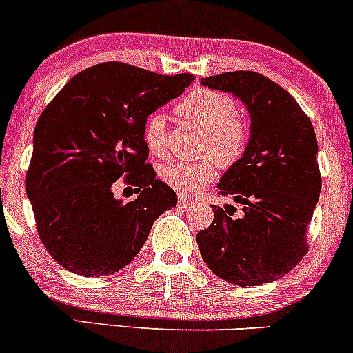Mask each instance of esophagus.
<instances>
[{
  "label": "esophagus",
  "mask_w": 353,
  "mask_h": 353,
  "mask_svg": "<svg viewBox=\"0 0 353 353\" xmlns=\"http://www.w3.org/2000/svg\"><path fill=\"white\" fill-rule=\"evenodd\" d=\"M192 199H189V197H179V206L182 208H192Z\"/></svg>",
  "instance_id": "obj_1"
}]
</instances>
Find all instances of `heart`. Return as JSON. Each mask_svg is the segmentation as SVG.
I'll return each instance as SVG.
<instances>
[{
  "label": "heart",
  "instance_id": "obj_1",
  "mask_svg": "<svg viewBox=\"0 0 353 353\" xmlns=\"http://www.w3.org/2000/svg\"><path fill=\"white\" fill-rule=\"evenodd\" d=\"M182 119L204 130L203 154L208 159L171 161L161 168V179L180 194H196L216 176V161L221 166H232L244 156L250 142L248 124L237 114L236 100L229 93L197 88L183 97L176 105ZM143 142L154 157H164L168 150V128L163 114L154 112L143 123Z\"/></svg>",
  "mask_w": 353,
  "mask_h": 353
}]
</instances>
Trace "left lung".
Masks as SVG:
<instances>
[{
    "instance_id": "left-lung-1",
    "label": "left lung",
    "mask_w": 353,
    "mask_h": 353,
    "mask_svg": "<svg viewBox=\"0 0 353 353\" xmlns=\"http://www.w3.org/2000/svg\"><path fill=\"white\" fill-rule=\"evenodd\" d=\"M201 85L234 93L251 116L246 152L218 183L220 196L243 204V214L213 204V221L196 236L201 256L236 286L272 283L308 253L307 229L322 187L314 126L286 90L258 72H223Z\"/></svg>"
}]
</instances>
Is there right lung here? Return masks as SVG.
Masks as SVG:
<instances>
[{"label":"right lung","instance_id":"add662e5","mask_svg":"<svg viewBox=\"0 0 353 353\" xmlns=\"http://www.w3.org/2000/svg\"><path fill=\"white\" fill-rule=\"evenodd\" d=\"M194 79L105 62L76 74L45 107L26 190L39 239L57 263L83 277L114 274L139 254L154 220L176 206L174 190L147 163L142 130ZM121 176L136 187L137 200L113 197Z\"/></svg>","mask_w":353,"mask_h":353}]
</instances>
